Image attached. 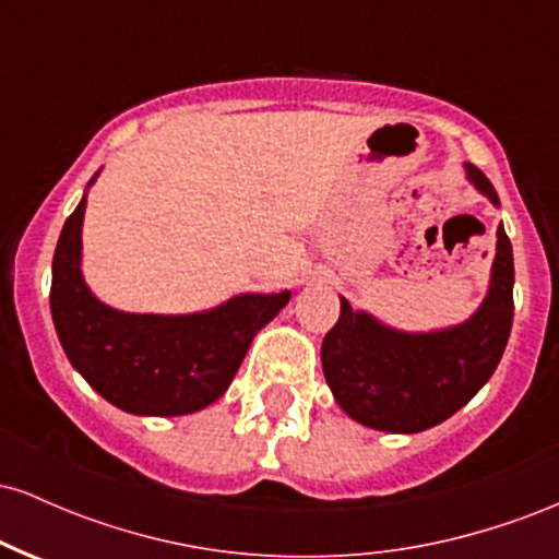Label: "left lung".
I'll return each instance as SVG.
<instances>
[{
    "label": "left lung",
    "mask_w": 559,
    "mask_h": 559,
    "mask_svg": "<svg viewBox=\"0 0 559 559\" xmlns=\"http://www.w3.org/2000/svg\"><path fill=\"white\" fill-rule=\"evenodd\" d=\"M467 178L499 204L489 178ZM512 243L497 228L491 286L467 323L436 333H400L342 299V316L320 346L325 381L349 418L389 433H418L452 418L489 381L512 329Z\"/></svg>",
    "instance_id": "8db88e82"
}]
</instances>
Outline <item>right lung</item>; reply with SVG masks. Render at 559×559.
I'll list each match as a JSON object with an SVG mask.
<instances>
[{
  "label": "right lung",
  "instance_id": "right-lung-1",
  "mask_svg": "<svg viewBox=\"0 0 559 559\" xmlns=\"http://www.w3.org/2000/svg\"><path fill=\"white\" fill-rule=\"evenodd\" d=\"M86 197L62 226L49 307L70 365L115 407L133 415H189L230 386L254 333L292 292L243 294L199 316H131L102 305L81 278Z\"/></svg>",
  "mask_w": 559,
  "mask_h": 559
}]
</instances>
